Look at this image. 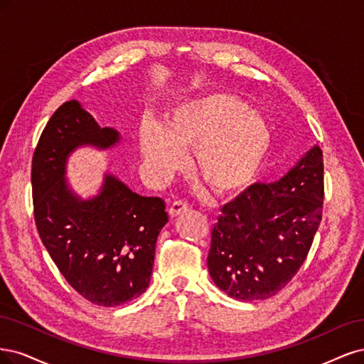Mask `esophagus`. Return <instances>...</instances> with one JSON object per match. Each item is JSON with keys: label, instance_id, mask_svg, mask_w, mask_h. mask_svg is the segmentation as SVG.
<instances>
[{"label": "esophagus", "instance_id": "34e87169", "mask_svg": "<svg viewBox=\"0 0 364 364\" xmlns=\"http://www.w3.org/2000/svg\"><path fill=\"white\" fill-rule=\"evenodd\" d=\"M187 210H189V205H187L184 201H173L169 207V215H171V218H175V216L186 213Z\"/></svg>", "mask_w": 364, "mask_h": 364}]
</instances>
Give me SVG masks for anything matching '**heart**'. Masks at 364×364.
<instances>
[{
	"label": "heart",
	"instance_id": "b5f03b06",
	"mask_svg": "<svg viewBox=\"0 0 364 364\" xmlns=\"http://www.w3.org/2000/svg\"><path fill=\"white\" fill-rule=\"evenodd\" d=\"M145 171L152 181L166 180L184 166L220 196L243 192L259 175L271 146L264 116L227 92L186 100L166 113L165 122L145 121L139 132Z\"/></svg>",
	"mask_w": 364,
	"mask_h": 364
}]
</instances>
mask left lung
Instances as JSON below:
<instances>
[{
    "mask_svg": "<svg viewBox=\"0 0 364 364\" xmlns=\"http://www.w3.org/2000/svg\"><path fill=\"white\" fill-rule=\"evenodd\" d=\"M322 204L323 160L314 145L284 177L252 184L222 208L207 257L213 283L239 301L277 295L306 260Z\"/></svg>",
    "mask_w": 364,
    "mask_h": 364,
    "instance_id": "1",
    "label": "left lung"
}]
</instances>
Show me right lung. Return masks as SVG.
I'll use <instances>...</instances> for the list:
<instances>
[{"mask_svg": "<svg viewBox=\"0 0 364 364\" xmlns=\"http://www.w3.org/2000/svg\"><path fill=\"white\" fill-rule=\"evenodd\" d=\"M122 136L101 127L78 101L60 105L33 156L34 220L58 271L81 296L102 307L139 298L148 289L156 242L166 225L165 201L133 192L104 172L95 195L81 196L66 177L78 148L107 151Z\"/></svg>", "mask_w": 364, "mask_h": 364, "instance_id": "add662e5", "label": "right lung"}]
</instances>
